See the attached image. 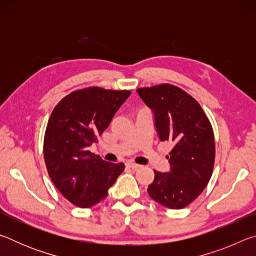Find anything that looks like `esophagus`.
I'll list each match as a JSON object with an SVG mask.
<instances>
[{"mask_svg":"<svg viewBox=\"0 0 256 256\" xmlns=\"http://www.w3.org/2000/svg\"><path fill=\"white\" fill-rule=\"evenodd\" d=\"M126 166H128V168H131V170H138V168L141 167L140 164H134V162H128V164H126Z\"/></svg>","mask_w":256,"mask_h":256,"instance_id":"obj_1","label":"esophagus"}]
</instances>
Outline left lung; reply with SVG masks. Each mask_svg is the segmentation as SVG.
I'll return each mask as SVG.
<instances>
[{"mask_svg":"<svg viewBox=\"0 0 256 256\" xmlns=\"http://www.w3.org/2000/svg\"><path fill=\"white\" fill-rule=\"evenodd\" d=\"M136 92L154 112L162 141L174 144L170 172L154 170L150 198L170 209H182L200 196L211 178L216 146L212 126L198 102L172 84L140 88Z\"/></svg>","mask_w":256,"mask_h":256,"instance_id":"8db88e82","label":"left lung"}]
</instances>
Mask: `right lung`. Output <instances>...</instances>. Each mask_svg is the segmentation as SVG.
<instances>
[{
  "label": "right lung",
  "mask_w": 256,
  "mask_h": 256,
  "mask_svg": "<svg viewBox=\"0 0 256 256\" xmlns=\"http://www.w3.org/2000/svg\"><path fill=\"white\" fill-rule=\"evenodd\" d=\"M131 94L128 90L90 86L64 97L52 112L44 138L47 172L62 196L90 208L107 196L124 164L102 160L89 151Z\"/></svg>",
  "instance_id": "right-lung-1"
}]
</instances>
